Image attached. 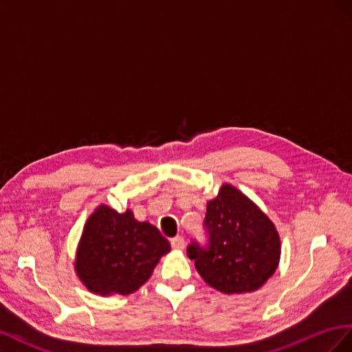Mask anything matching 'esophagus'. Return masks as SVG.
I'll use <instances>...</instances> for the list:
<instances>
[{
	"instance_id": "obj_1",
	"label": "esophagus",
	"mask_w": 352,
	"mask_h": 352,
	"mask_svg": "<svg viewBox=\"0 0 352 352\" xmlns=\"http://www.w3.org/2000/svg\"><path fill=\"white\" fill-rule=\"evenodd\" d=\"M170 246L178 250H183L186 248V240L183 236H175L170 239Z\"/></svg>"
}]
</instances>
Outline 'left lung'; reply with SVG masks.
I'll use <instances>...</instances> for the list:
<instances>
[{
	"mask_svg": "<svg viewBox=\"0 0 352 352\" xmlns=\"http://www.w3.org/2000/svg\"><path fill=\"white\" fill-rule=\"evenodd\" d=\"M206 243L192 240L187 255L205 282L223 294L259 289L280 259L278 233L270 218L233 186L209 200L204 219Z\"/></svg>",
	"mask_w": 352,
	"mask_h": 352,
	"instance_id": "1",
	"label": "left lung"
}]
</instances>
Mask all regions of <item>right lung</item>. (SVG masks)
<instances>
[{"label": "right lung", "instance_id": "1", "mask_svg": "<svg viewBox=\"0 0 352 352\" xmlns=\"http://www.w3.org/2000/svg\"><path fill=\"white\" fill-rule=\"evenodd\" d=\"M170 250L168 240L131 210L119 214L100 206L87 221L75 268L94 294H133L152 276L159 259Z\"/></svg>", "mask_w": 352, "mask_h": 352}]
</instances>
